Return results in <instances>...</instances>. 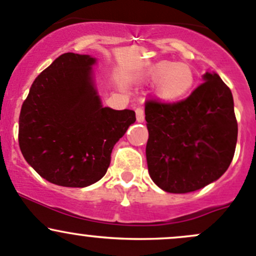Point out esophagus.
Instances as JSON below:
<instances>
[{"label":"esophagus","mask_w":256,"mask_h":256,"mask_svg":"<svg viewBox=\"0 0 256 256\" xmlns=\"http://www.w3.org/2000/svg\"><path fill=\"white\" fill-rule=\"evenodd\" d=\"M135 112H136V120H138V122H144V109H141V108H138V109L135 110Z\"/></svg>","instance_id":"obj_1"}]
</instances>
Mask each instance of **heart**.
I'll return each mask as SVG.
<instances>
[{"label":"heart","instance_id":"obj_1","mask_svg":"<svg viewBox=\"0 0 256 256\" xmlns=\"http://www.w3.org/2000/svg\"><path fill=\"white\" fill-rule=\"evenodd\" d=\"M144 76L151 82H157V95L166 102L182 99L194 84V74L190 66L170 60H161L150 66Z\"/></svg>","mask_w":256,"mask_h":256}]
</instances>
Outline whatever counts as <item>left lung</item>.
<instances>
[{
    "label": "left lung",
    "instance_id": "1",
    "mask_svg": "<svg viewBox=\"0 0 256 256\" xmlns=\"http://www.w3.org/2000/svg\"><path fill=\"white\" fill-rule=\"evenodd\" d=\"M186 99L147 100L144 118L150 177L170 193H188L218 180L228 170L238 138L230 89L216 73Z\"/></svg>",
    "mask_w": 256,
    "mask_h": 256
}]
</instances>
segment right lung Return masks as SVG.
<instances>
[{"label": "right lung", "instance_id": "right-lung-1", "mask_svg": "<svg viewBox=\"0 0 256 256\" xmlns=\"http://www.w3.org/2000/svg\"><path fill=\"white\" fill-rule=\"evenodd\" d=\"M96 59L64 53L36 78L20 114L26 161L54 184L86 187L109 168L115 144L136 121L132 110L104 108L92 80Z\"/></svg>", "mask_w": 256, "mask_h": 256}]
</instances>
